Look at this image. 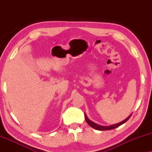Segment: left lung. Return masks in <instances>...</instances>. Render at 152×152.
<instances>
[{
    "label": "left lung",
    "mask_w": 152,
    "mask_h": 152,
    "mask_svg": "<svg viewBox=\"0 0 152 152\" xmlns=\"http://www.w3.org/2000/svg\"><path fill=\"white\" fill-rule=\"evenodd\" d=\"M132 114L130 115L129 117H127V118L124 120L121 123H116V124H114V125H110V126H102V125H97V124H96L94 123H93L92 121H91L90 120H89L88 118H87L86 114H85V120H86L87 123L89 124V126H91V127L94 128L95 129H97V130H100V131H104V130H111V129H114L115 128L119 127V126H121V125H123V123H125V122H127L128 120L129 119L130 117H131Z\"/></svg>",
    "instance_id": "1"
}]
</instances>
